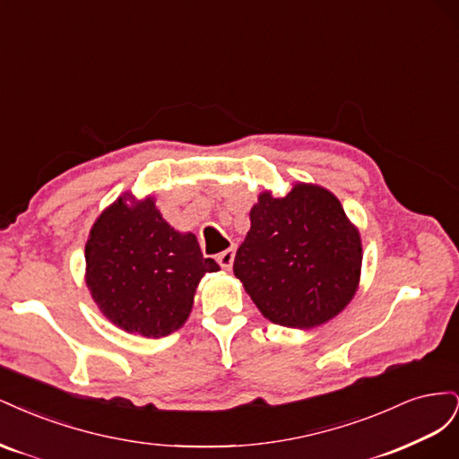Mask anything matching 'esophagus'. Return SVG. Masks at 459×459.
<instances>
[{"mask_svg":"<svg viewBox=\"0 0 459 459\" xmlns=\"http://www.w3.org/2000/svg\"><path fill=\"white\" fill-rule=\"evenodd\" d=\"M216 260H218V264L224 270H231V266H233V260H235V248H228V251H224V253H220L218 256H216Z\"/></svg>","mask_w":459,"mask_h":459,"instance_id":"34e87169","label":"esophagus"}]
</instances>
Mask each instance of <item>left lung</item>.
<instances>
[{
    "label": "left lung",
    "instance_id": "8db88e82",
    "mask_svg": "<svg viewBox=\"0 0 459 459\" xmlns=\"http://www.w3.org/2000/svg\"><path fill=\"white\" fill-rule=\"evenodd\" d=\"M233 273L272 324L312 329L354 299L362 238L322 186L297 182L283 197L262 191Z\"/></svg>",
    "mask_w": 459,
    "mask_h": 459
}]
</instances>
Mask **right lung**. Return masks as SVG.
I'll return each mask as SVG.
<instances>
[{
  "label": "right lung",
  "mask_w": 459,
  "mask_h": 459,
  "mask_svg": "<svg viewBox=\"0 0 459 459\" xmlns=\"http://www.w3.org/2000/svg\"><path fill=\"white\" fill-rule=\"evenodd\" d=\"M191 231H178L151 195L124 193L97 216L86 241V285L110 324L160 339L182 327L204 273L218 272Z\"/></svg>",
  "instance_id": "add662e5"
}]
</instances>
